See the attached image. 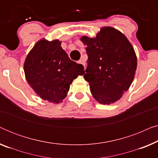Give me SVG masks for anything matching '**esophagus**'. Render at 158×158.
Segmentation results:
<instances>
[{"label": "esophagus", "mask_w": 158, "mask_h": 158, "mask_svg": "<svg viewBox=\"0 0 158 158\" xmlns=\"http://www.w3.org/2000/svg\"><path fill=\"white\" fill-rule=\"evenodd\" d=\"M78 63L83 64L84 67H85V61H84V60H80L78 61Z\"/></svg>", "instance_id": "1"}]
</instances>
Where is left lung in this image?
I'll return each instance as SVG.
<instances>
[{
  "instance_id": "left-lung-1",
  "label": "left lung",
  "mask_w": 158,
  "mask_h": 158,
  "mask_svg": "<svg viewBox=\"0 0 158 158\" xmlns=\"http://www.w3.org/2000/svg\"><path fill=\"white\" fill-rule=\"evenodd\" d=\"M88 66L84 78L94 98L111 104L122 98L135 77L137 61L135 49L126 36L113 27L101 28L96 37L83 36Z\"/></svg>"
}]
</instances>
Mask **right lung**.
<instances>
[{"instance_id":"right-lung-1","label":"right lung","mask_w":158,"mask_h":158,"mask_svg":"<svg viewBox=\"0 0 158 158\" xmlns=\"http://www.w3.org/2000/svg\"><path fill=\"white\" fill-rule=\"evenodd\" d=\"M26 79L41 98L59 103L65 98L73 81L85 73L83 66L71 60L58 40L42 39L26 58Z\"/></svg>"}]
</instances>
